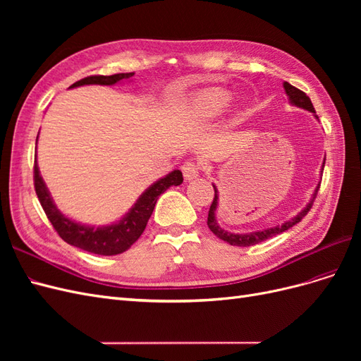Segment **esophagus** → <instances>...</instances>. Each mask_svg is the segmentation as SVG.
I'll return each mask as SVG.
<instances>
[{"mask_svg":"<svg viewBox=\"0 0 361 361\" xmlns=\"http://www.w3.org/2000/svg\"><path fill=\"white\" fill-rule=\"evenodd\" d=\"M182 173H183V178L187 179V180H192V179H195V178H199V174H200V164L195 162V161H187V162H183Z\"/></svg>","mask_w":361,"mask_h":361,"instance_id":"obj_1","label":"esophagus"}]
</instances>
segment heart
I'll use <instances>...</instances> for the list:
<instances>
[{
    "label": "heart",
    "mask_w": 361,
    "mask_h": 361,
    "mask_svg": "<svg viewBox=\"0 0 361 361\" xmlns=\"http://www.w3.org/2000/svg\"><path fill=\"white\" fill-rule=\"evenodd\" d=\"M232 102V94L223 89H209L195 97L192 111L200 122H211L220 117Z\"/></svg>",
    "instance_id": "b5f03b06"
}]
</instances>
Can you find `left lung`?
Returning a JSON list of instances; mask_svg holds the SVG:
<instances>
[{"label":"left lung","instance_id":"8db88e82","mask_svg":"<svg viewBox=\"0 0 361 361\" xmlns=\"http://www.w3.org/2000/svg\"><path fill=\"white\" fill-rule=\"evenodd\" d=\"M283 87H285V92H286V94H288V97H289V102H290L292 105H297V106H300V108H304V110H307V111L313 113L316 118H319L318 116H316L313 104H312L310 97H309L307 94H305L304 92H301L300 89H297V87L290 85V84L286 82V81L283 82ZM324 164H325V161L322 162V170H324ZM319 185H321V182L318 183V187H316V190H314V192H313V195H312L310 202L307 203V206H305L301 212H298V215H295L293 218H290L289 221L283 223L281 226L269 227V228H264V231L250 232V233H232V232H227V231H224L223 227H220V224L216 223L215 212H216V206H218V191H216L215 185H212L214 191H215V195H214L212 204H211V207H209V214H207V227L211 228V232H212L215 236L223 239V241L228 243L231 245H236V247L256 245V244H259V243H262V241H265V239H268V238L276 236V235H279V233H281V232H286L288 228H290V227H293L297 223H300V221L302 220V218H304L305 215H307V212L310 211V207H312V204H313V202H314V199H316V194H318Z\"/></svg>","mask_w":361,"mask_h":361}]
</instances>
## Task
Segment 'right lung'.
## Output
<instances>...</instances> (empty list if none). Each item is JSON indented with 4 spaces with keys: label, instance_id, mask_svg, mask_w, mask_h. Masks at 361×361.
Instances as JSON below:
<instances>
[{
    "label": "right lung",
    "instance_id": "right-lung-1",
    "mask_svg": "<svg viewBox=\"0 0 361 361\" xmlns=\"http://www.w3.org/2000/svg\"><path fill=\"white\" fill-rule=\"evenodd\" d=\"M134 72L129 73H116V75H94V76H87L75 84L71 85V89L80 85H89V84H99V85H113L122 80H129ZM37 145V140H36ZM183 182L182 171L180 170H173L169 173L166 178L157 180L154 185L140 195L137 203L130 207L129 212L122 218V220L113 223L110 226H102V227H93V226H85L80 224L76 221H72L71 218L64 216L57 206L54 204L51 194L47 188L45 182H43L37 159L35 161V190L39 197V202L45 211L48 220L51 221L52 227L56 228L59 236L63 239L64 243H68L73 247H78L84 251H89L93 255H101V256H114L120 255L126 251L130 245H133L137 239L145 232L146 224L149 218L155 209V204L159 195L170 188L171 185L178 187Z\"/></svg>",
    "mask_w": 361,
    "mask_h": 361
}]
</instances>
